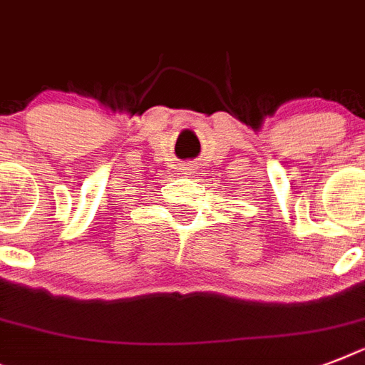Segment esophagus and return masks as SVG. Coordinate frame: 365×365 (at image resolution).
<instances>
[{"instance_id":"esophagus-1","label":"esophagus","mask_w":365,"mask_h":365,"mask_svg":"<svg viewBox=\"0 0 365 365\" xmlns=\"http://www.w3.org/2000/svg\"><path fill=\"white\" fill-rule=\"evenodd\" d=\"M183 170H193V165H189V163H187V165L183 166Z\"/></svg>"}]
</instances>
